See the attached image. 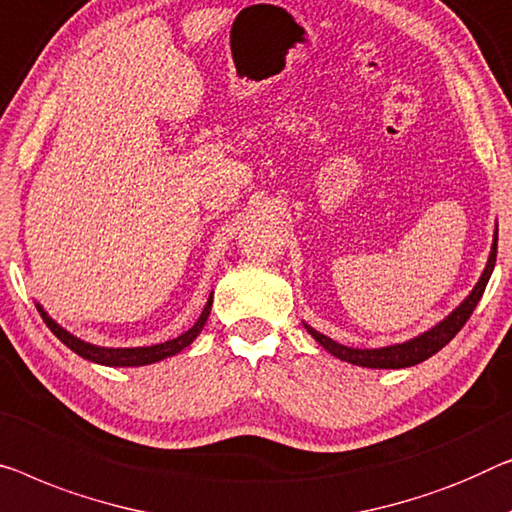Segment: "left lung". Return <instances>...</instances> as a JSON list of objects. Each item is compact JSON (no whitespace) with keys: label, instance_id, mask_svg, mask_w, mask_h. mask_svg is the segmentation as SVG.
Wrapping results in <instances>:
<instances>
[{"label":"left lung","instance_id":"1","mask_svg":"<svg viewBox=\"0 0 512 512\" xmlns=\"http://www.w3.org/2000/svg\"><path fill=\"white\" fill-rule=\"evenodd\" d=\"M497 241H499V227L494 225V236H492V248H490V257H487V264L483 273H480L478 282L471 289L467 299H464L453 312L427 329L423 333L414 335V338L404 340V342H395V345L388 347H375V349H358V347H347L340 345V342L331 340L329 335L319 333L317 329H312L310 324H305V331H308L312 338H315L319 345H322L326 352L333 354L340 361L352 363V365H361V368H372V370H400V368H411V365H418L427 361V358L434 356L439 349H444L448 342H451L457 331L467 324V319L471 317V312L483 296L487 282H490V276L494 271V264H497Z\"/></svg>","mask_w":512,"mask_h":512}]
</instances>
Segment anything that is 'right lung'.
Returning <instances> with one entry per match:
<instances>
[{"mask_svg": "<svg viewBox=\"0 0 512 512\" xmlns=\"http://www.w3.org/2000/svg\"><path fill=\"white\" fill-rule=\"evenodd\" d=\"M211 303H213V292L209 294L202 315L197 317V322L190 326L186 333H181L172 340L158 342V345H149V347H101V345H91V342L78 338V335H73L71 331H66L64 326L57 324L55 319H52L48 312H45V308L38 301H36V310L41 312L43 322L48 324V329L55 333L57 338L64 342L68 349H71V352H75L78 356L87 358V361H91V363L108 365V368H140V365L158 363V361H163V358H170L174 354L183 352V349H186L190 342H193L197 335L202 333L204 324H207V319L211 315Z\"/></svg>", "mask_w": 512, "mask_h": 512, "instance_id": "right-lung-1", "label": "right lung"}]
</instances>
